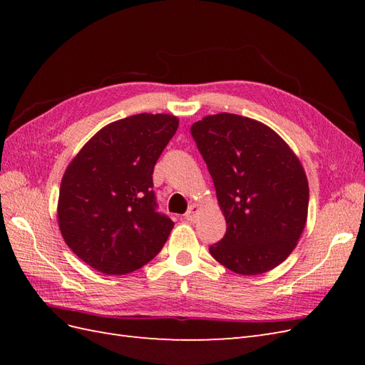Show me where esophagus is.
<instances>
[{"mask_svg":"<svg viewBox=\"0 0 365 365\" xmlns=\"http://www.w3.org/2000/svg\"><path fill=\"white\" fill-rule=\"evenodd\" d=\"M200 210H201V207L197 204L190 205V208L187 210V213H185V219L190 220V222H195V220L197 219V215H200Z\"/></svg>","mask_w":365,"mask_h":365,"instance_id":"esophagus-1","label":"esophagus"}]
</instances>
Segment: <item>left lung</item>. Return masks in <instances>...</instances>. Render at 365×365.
<instances>
[{"instance_id":"1","label":"left lung","mask_w":365,"mask_h":365,"mask_svg":"<svg viewBox=\"0 0 365 365\" xmlns=\"http://www.w3.org/2000/svg\"><path fill=\"white\" fill-rule=\"evenodd\" d=\"M190 132L227 220L210 254L242 275L271 271L306 225L309 185L300 160L271 128L248 117L207 115Z\"/></svg>"}]
</instances>
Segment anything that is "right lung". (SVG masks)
Here are the masks:
<instances>
[{"mask_svg": "<svg viewBox=\"0 0 365 365\" xmlns=\"http://www.w3.org/2000/svg\"><path fill=\"white\" fill-rule=\"evenodd\" d=\"M169 114H137L109 123L63 173L58 220L77 257L106 275L141 268L173 228L157 210L152 173L178 129Z\"/></svg>", "mask_w": 365, "mask_h": 365, "instance_id": "obj_1", "label": "right lung"}]
</instances>
